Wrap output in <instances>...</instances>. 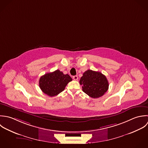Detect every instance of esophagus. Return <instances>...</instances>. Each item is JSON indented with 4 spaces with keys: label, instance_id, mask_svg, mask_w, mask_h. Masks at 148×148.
<instances>
[{
    "label": "esophagus",
    "instance_id": "obj_1",
    "mask_svg": "<svg viewBox=\"0 0 148 148\" xmlns=\"http://www.w3.org/2000/svg\"><path fill=\"white\" fill-rule=\"evenodd\" d=\"M73 79L74 80H77V79H78V76H73Z\"/></svg>",
    "mask_w": 148,
    "mask_h": 148
}]
</instances>
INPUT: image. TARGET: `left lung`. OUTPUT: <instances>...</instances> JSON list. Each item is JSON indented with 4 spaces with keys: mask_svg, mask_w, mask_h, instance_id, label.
Masks as SVG:
<instances>
[{
    "mask_svg": "<svg viewBox=\"0 0 148 148\" xmlns=\"http://www.w3.org/2000/svg\"><path fill=\"white\" fill-rule=\"evenodd\" d=\"M84 92L92 98L102 97L108 89V82L106 77L99 72L92 70L86 71L80 80Z\"/></svg>",
    "mask_w": 148,
    "mask_h": 148,
    "instance_id": "obj_1",
    "label": "left lung"
}]
</instances>
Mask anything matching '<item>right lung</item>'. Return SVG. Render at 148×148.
I'll return each mask as SVG.
<instances>
[{"mask_svg": "<svg viewBox=\"0 0 148 148\" xmlns=\"http://www.w3.org/2000/svg\"><path fill=\"white\" fill-rule=\"evenodd\" d=\"M72 80L69 75H64L57 69L42 76L39 80V86L44 93L51 97L63 91L68 83Z\"/></svg>", "mask_w": 148, "mask_h": 148, "instance_id": "add662e5", "label": "right lung"}]
</instances>
